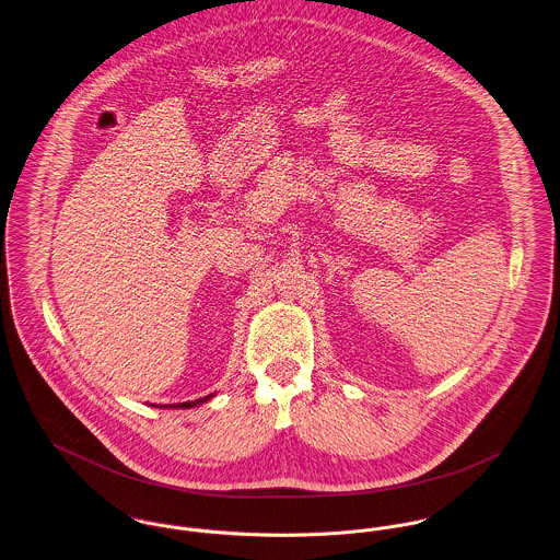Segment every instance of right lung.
Returning <instances> with one entry per match:
<instances>
[{
	"label": "right lung",
	"mask_w": 560,
	"mask_h": 560,
	"mask_svg": "<svg viewBox=\"0 0 560 560\" xmlns=\"http://www.w3.org/2000/svg\"><path fill=\"white\" fill-rule=\"evenodd\" d=\"M211 396H213V394H209V396H205V398H196V400H187V402L171 405V409H191V407H196V405H202V402H207ZM164 407H166V405H164Z\"/></svg>",
	"instance_id": "1"
}]
</instances>
